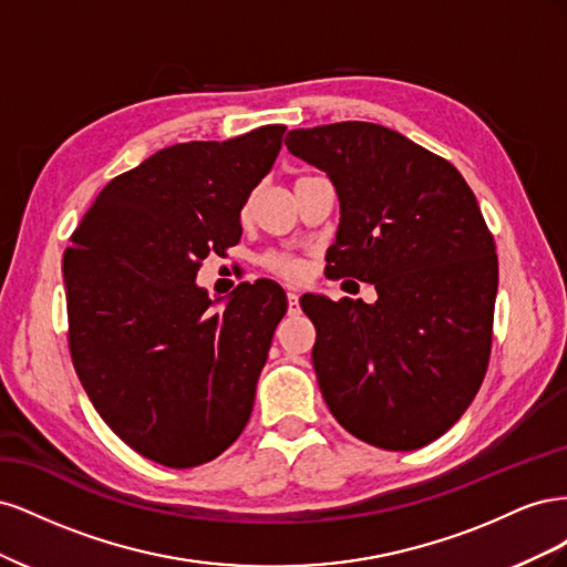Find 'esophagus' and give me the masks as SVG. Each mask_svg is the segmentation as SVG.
Here are the masks:
<instances>
[{
    "label": "esophagus",
    "instance_id": "1",
    "mask_svg": "<svg viewBox=\"0 0 567 567\" xmlns=\"http://www.w3.org/2000/svg\"><path fill=\"white\" fill-rule=\"evenodd\" d=\"M286 296H288V307H290V310H296V307H298V298H300V290L293 288V286H288V288H286Z\"/></svg>",
    "mask_w": 567,
    "mask_h": 567
}]
</instances>
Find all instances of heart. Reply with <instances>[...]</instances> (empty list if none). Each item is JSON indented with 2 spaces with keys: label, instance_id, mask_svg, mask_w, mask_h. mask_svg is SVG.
<instances>
[{
  "label": "heart",
  "instance_id": "1",
  "mask_svg": "<svg viewBox=\"0 0 567 567\" xmlns=\"http://www.w3.org/2000/svg\"><path fill=\"white\" fill-rule=\"evenodd\" d=\"M265 267L274 274H279L284 279H298L302 277V262L293 255H286V252H269L265 255Z\"/></svg>",
  "mask_w": 567,
  "mask_h": 567
}]
</instances>
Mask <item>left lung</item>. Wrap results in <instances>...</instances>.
Here are the masks:
<instances>
[{
    "mask_svg": "<svg viewBox=\"0 0 567 567\" xmlns=\"http://www.w3.org/2000/svg\"><path fill=\"white\" fill-rule=\"evenodd\" d=\"M293 156L331 177L340 200L331 279L379 300L302 296L319 324L312 362L326 406L354 437L390 452L437 440L485 379L499 262L458 169L373 123L293 130Z\"/></svg>",
    "mask_w": 567,
    "mask_h": 567,
    "instance_id": "8db88e82",
    "label": "left lung"
}]
</instances>
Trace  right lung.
I'll return each mask as SVG.
<instances>
[{
    "mask_svg": "<svg viewBox=\"0 0 567 567\" xmlns=\"http://www.w3.org/2000/svg\"><path fill=\"white\" fill-rule=\"evenodd\" d=\"M284 125L186 142L111 179L63 255L68 348L99 416L134 452L194 468L250 419L286 293L241 284L221 312L200 262L241 241V208L277 161Z\"/></svg>",
    "mask_w": 567,
    "mask_h": 567,
    "instance_id": "right-lung-1",
    "label": "right lung"
}]
</instances>
